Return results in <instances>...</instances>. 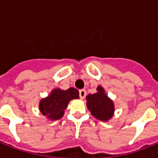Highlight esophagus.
Instances as JSON below:
<instances>
[{
    "instance_id": "1",
    "label": "esophagus",
    "mask_w": 158,
    "mask_h": 158,
    "mask_svg": "<svg viewBox=\"0 0 158 158\" xmlns=\"http://www.w3.org/2000/svg\"><path fill=\"white\" fill-rule=\"evenodd\" d=\"M85 95H86V91L85 89H80L79 90V97H80V99H85Z\"/></svg>"
}]
</instances>
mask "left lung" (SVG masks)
Masks as SVG:
<instances>
[{"label": "left lung", "instance_id": "1", "mask_svg": "<svg viewBox=\"0 0 158 158\" xmlns=\"http://www.w3.org/2000/svg\"><path fill=\"white\" fill-rule=\"evenodd\" d=\"M96 89V93L86 96L87 107L91 115H94L96 119L107 121L114 115V103L107 96L103 87L98 86Z\"/></svg>", "mask_w": 158, "mask_h": 158}]
</instances>
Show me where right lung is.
Here are the masks:
<instances>
[{
    "instance_id": "obj_1",
    "label": "right lung",
    "mask_w": 158,
    "mask_h": 158,
    "mask_svg": "<svg viewBox=\"0 0 158 158\" xmlns=\"http://www.w3.org/2000/svg\"><path fill=\"white\" fill-rule=\"evenodd\" d=\"M79 98V91L74 88L67 90L54 89L48 96L41 100L39 110L48 119L56 121L63 117L70 100Z\"/></svg>"
}]
</instances>
